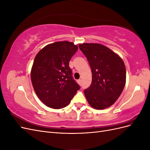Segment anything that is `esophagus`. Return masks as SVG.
Instances as JSON below:
<instances>
[{
  "label": "esophagus",
  "instance_id": "obj_1",
  "mask_svg": "<svg viewBox=\"0 0 150 150\" xmlns=\"http://www.w3.org/2000/svg\"><path fill=\"white\" fill-rule=\"evenodd\" d=\"M78 83L79 85H81V79H79V80H78Z\"/></svg>",
  "mask_w": 150,
  "mask_h": 150
}]
</instances>
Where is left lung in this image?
I'll return each instance as SVG.
<instances>
[{
	"label": "left lung",
	"instance_id": "1",
	"mask_svg": "<svg viewBox=\"0 0 150 150\" xmlns=\"http://www.w3.org/2000/svg\"><path fill=\"white\" fill-rule=\"evenodd\" d=\"M79 47L87 58L92 71V83L84 90L89 105L104 110L114 104L126 83V67L122 59L101 44L83 43Z\"/></svg>",
	"mask_w": 150,
	"mask_h": 150
}]
</instances>
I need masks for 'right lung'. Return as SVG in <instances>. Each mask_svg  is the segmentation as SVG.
Listing matches in <instances>:
<instances>
[{"mask_svg":"<svg viewBox=\"0 0 150 150\" xmlns=\"http://www.w3.org/2000/svg\"><path fill=\"white\" fill-rule=\"evenodd\" d=\"M78 49L73 42L58 41L47 45L35 56L30 71L31 82L37 96L47 107L67 106L80 89L69 66Z\"/></svg>","mask_w":150,"mask_h":150,"instance_id":"right-lung-1","label":"right lung"}]
</instances>
